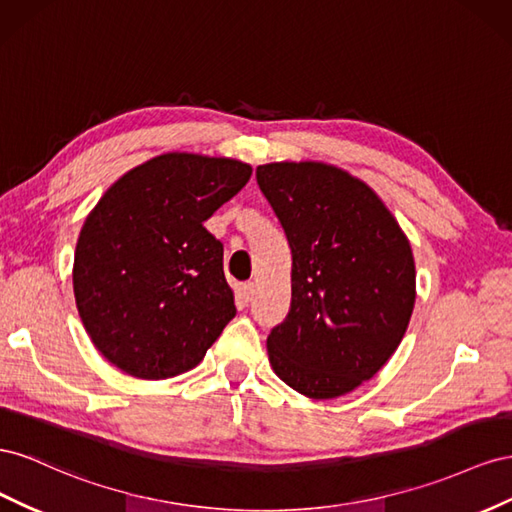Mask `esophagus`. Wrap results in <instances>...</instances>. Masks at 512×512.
<instances>
[{"instance_id": "1", "label": "esophagus", "mask_w": 512, "mask_h": 512, "mask_svg": "<svg viewBox=\"0 0 512 512\" xmlns=\"http://www.w3.org/2000/svg\"><path fill=\"white\" fill-rule=\"evenodd\" d=\"M240 296H242L244 304L251 302L253 296H255V285H253V283H244V285L240 287Z\"/></svg>"}]
</instances>
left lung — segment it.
<instances>
[{"label": "left lung", "instance_id": "obj_1", "mask_svg": "<svg viewBox=\"0 0 512 512\" xmlns=\"http://www.w3.org/2000/svg\"><path fill=\"white\" fill-rule=\"evenodd\" d=\"M255 175L291 248V309L268 337L270 364L304 397H341L384 367L410 324V240L345 169L285 160Z\"/></svg>", "mask_w": 512, "mask_h": 512}]
</instances>
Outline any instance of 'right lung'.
I'll return each instance as SVG.
<instances>
[{"label":"right lung","mask_w":512,"mask_h":512,"mask_svg":"<svg viewBox=\"0 0 512 512\" xmlns=\"http://www.w3.org/2000/svg\"><path fill=\"white\" fill-rule=\"evenodd\" d=\"M251 165L167 152L107 188L81 227L72 289L98 352L139 379L195 369L236 317L223 244L203 223Z\"/></svg>","instance_id":"right-lung-1"}]
</instances>
